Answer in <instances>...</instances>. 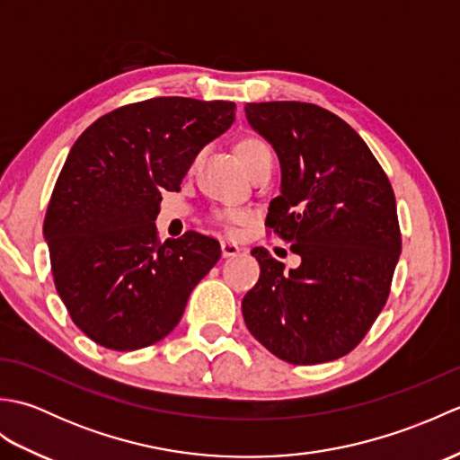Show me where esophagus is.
<instances>
[{"instance_id": "esophagus-1", "label": "esophagus", "mask_w": 460, "mask_h": 460, "mask_svg": "<svg viewBox=\"0 0 460 460\" xmlns=\"http://www.w3.org/2000/svg\"><path fill=\"white\" fill-rule=\"evenodd\" d=\"M243 249L237 245V243H233V241H221V255L227 259V257H235V255H239Z\"/></svg>"}]
</instances>
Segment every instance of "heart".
<instances>
[{
  "mask_svg": "<svg viewBox=\"0 0 460 460\" xmlns=\"http://www.w3.org/2000/svg\"><path fill=\"white\" fill-rule=\"evenodd\" d=\"M235 152L247 172H251L262 160H272V152L269 148V144L262 138H259V136H243L235 146ZM219 219L225 223H245L247 215L243 211H225L219 215Z\"/></svg>",
  "mask_w": 460,
  "mask_h": 460,
  "instance_id": "obj_1",
  "label": "heart"
}]
</instances>
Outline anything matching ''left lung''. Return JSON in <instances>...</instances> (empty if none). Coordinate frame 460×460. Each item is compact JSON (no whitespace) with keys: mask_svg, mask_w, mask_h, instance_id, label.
Returning a JSON list of instances; mask_svg holds the SVG:
<instances>
[{"mask_svg":"<svg viewBox=\"0 0 460 460\" xmlns=\"http://www.w3.org/2000/svg\"><path fill=\"white\" fill-rule=\"evenodd\" d=\"M251 128L280 162V195L267 225L292 243L300 267L285 270L251 251L261 277L243 318L270 354L296 366L354 349L379 316L402 255L395 195L359 134L308 102H249Z\"/></svg>","mask_w":460,"mask_h":460,"instance_id":"8db88e82","label":"left lung"}]
</instances>
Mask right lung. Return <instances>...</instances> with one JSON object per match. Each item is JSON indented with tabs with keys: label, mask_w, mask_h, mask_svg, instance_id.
<instances>
[{
	"label": "right lung",
	"mask_w": 460,
	"mask_h": 460,
	"mask_svg": "<svg viewBox=\"0 0 460 460\" xmlns=\"http://www.w3.org/2000/svg\"><path fill=\"white\" fill-rule=\"evenodd\" d=\"M235 102L160 96L101 116L73 144L43 235L58 296L96 344L132 351L178 326L219 243L188 231L158 241L162 191H178L203 146L231 128Z\"/></svg>",
	"instance_id": "obj_1"
}]
</instances>
